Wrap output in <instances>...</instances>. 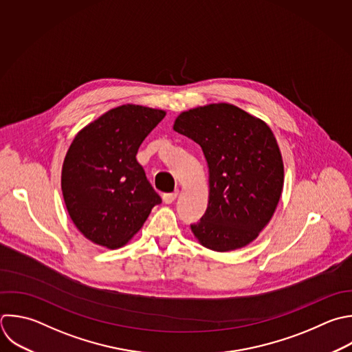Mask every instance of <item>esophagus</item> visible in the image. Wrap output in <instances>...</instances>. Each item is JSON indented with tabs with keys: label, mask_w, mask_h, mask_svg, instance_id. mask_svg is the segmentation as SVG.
Returning <instances> with one entry per match:
<instances>
[{
	"label": "esophagus",
	"mask_w": 352,
	"mask_h": 352,
	"mask_svg": "<svg viewBox=\"0 0 352 352\" xmlns=\"http://www.w3.org/2000/svg\"><path fill=\"white\" fill-rule=\"evenodd\" d=\"M176 197H177V192L164 194V195H162V201H164L166 205H169V204H172V202L176 199Z\"/></svg>",
	"instance_id": "34e87169"
}]
</instances>
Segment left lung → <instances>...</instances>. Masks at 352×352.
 Returning a JSON list of instances; mask_svg holds the SVG:
<instances>
[{"mask_svg": "<svg viewBox=\"0 0 352 352\" xmlns=\"http://www.w3.org/2000/svg\"><path fill=\"white\" fill-rule=\"evenodd\" d=\"M173 131L201 146L209 169L208 208L191 224L194 236L214 252L249 245L270 223L283 188V161L272 131L228 103L183 111Z\"/></svg>", "mask_w": 352, "mask_h": 352, "instance_id": "left-lung-1", "label": "left lung"}]
</instances>
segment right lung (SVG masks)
<instances>
[{
    "mask_svg": "<svg viewBox=\"0 0 352 352\" xmlns=\"http://www.w3.org/2000/svg\"><path fill=\"white\" fill-rule=\"evenodd\" d=\"M165 116L124 104L76 135L62 166V192L70 219L91 242L107 249L126 245L161 204L136 154Z\"/></svg>",
    "mask_w": 352,
    "mask_h": 352,
    "instance_id": "obj_1",
    "label": "right lung"
}]
</instances>
